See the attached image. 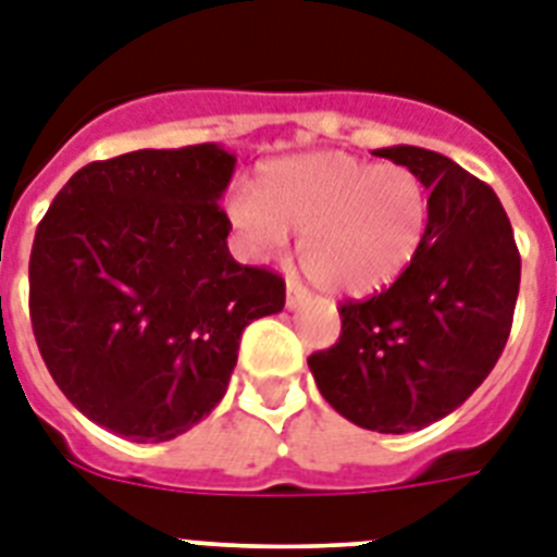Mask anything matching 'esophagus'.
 Segmentation results:
<instances>
[{
  "instance_id": "esophagus-1",
  "label": "esophagus",
  "mask_w": 557,
  "mask_h": 557,
  "mask_svg": "<svg viewBox=\"0 0 557 557\" xmlns=\"http://www.w3.org/2000/svg\"><path fill=\"white\" fill-rule=\"evenodd\" d=\"M302 300H306V288H302L294 277H288L286 280V309H297Z\"/></svg>"
}]
</instances>
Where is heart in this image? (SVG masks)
I'll return each mask as SVG.
<instances>
[{
	"label": "heart",
	"mask_w": 557,
	"mask_h": 557,
	"mask_svg": "<svg viewBox=\"0 0 557 557\" xmlns=\"http://www.w3.org/2000/svg\"><path fill=\"white\" fill-rule=\"evenodd\" d=\"M432 200L418 171L343 151L269 162L257 188L228 200V220L248 251H283L300 232V263L329 292L372 294L400 277L429 232Z\"/></svg>",
	"instance_id": "b5f03b06"
}]
</instances>
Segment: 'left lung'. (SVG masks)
<instances>
[{"label": "left lung", "instance_id": "left-lung-1", "mask_svg": "<svg viewBox=\"0 0 557 557\" xmlns=\"http://www.w3.org/2000/svg\"><path fill=\"white\" fill-rule=\"evenodd\" d=\"M374 157L418 171L429 232L409 269L369 300L341 306V341L314 351L320 395L357 426L404 435L446 418L495 369L512 329L521 255L498 194L437 151Z\"/></svg>", "mask_w": 557, "mask_h": 557}]
</instances>
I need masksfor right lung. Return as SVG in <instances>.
<instances>
[{
	"instance_id": "1",
	"label": "right lung",
	"mask_w": 557,
	"mask_h": 557,
	"mask_svg": "<svg viewBox=\"0 0 557 557\" xmlns=\"http://www.w3.org/2000/svg\"><path fill=\"white\" fill-rule=\"evenodd\" d=\"M234 165L216 143L88 162L36 228V346L62 395L114 435L162 443L200 423L243 329L286 306L283 277L225 243Z\"/></svg>"
}]
</instances>
